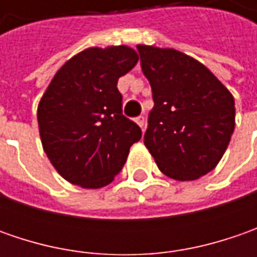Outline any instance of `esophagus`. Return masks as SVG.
Wrapping results in <instances>:
<instances>
[{"label":"esophagus","mask_w":257,"mask_h":257,"mask_svg":"<svg viewBox=\"0 0 257 257\" xmlns=\"http://www.w3.org/2000/svg\"><path fill=\"white\" fill-rule=\"evenodd\" d=\"M136 123L142 127V130H144V125H146V118H144V115H139V117H136Z\"/></svg>","instance_id":"1"}]
</instances>
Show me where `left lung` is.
<instances>
[{"label":"left lung","mask_w":257,"mask_h":257,"mask_svg":"<svg viewBox=\"0 0 257 257\" xmlns=\"http://www.w3.org/2000/svg\"><path fill=\"white\" fill-rule=\"evenodd\" d=\"M153 93L144 144L160 172L187 182L212 172L234 130V100L214 75L172 48L137 45Z\"/></svg>","instance_id":"left-lung-1"}]
</instances>
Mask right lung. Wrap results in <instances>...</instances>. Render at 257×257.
<instances>
[{
    "instance_id": "right-lung-1",
    "label": "right lung",
    "mask_w": 257,
    "mask_h": 257,
    "mask_svg": "<svg viewBox=\"0 0 257 257\" xmlns=\"http://www.w3.org/2000/svg\"><path fill=\"white\" fill-rule=\"evenodd\" d=\"M125 47L88 48L54 75L38 104L44 152L65 180L98 189L121 172L142 128L123 115L117 81L137 64Z\"/></svg>"
}]
</instances>
